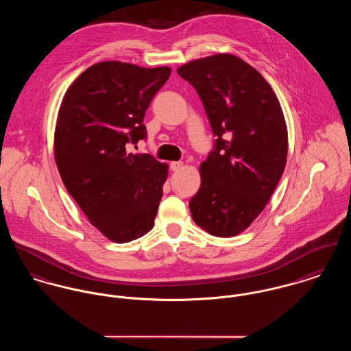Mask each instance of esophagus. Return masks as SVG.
<instances>
[{"label": "esophagus", "mask_w": 351, "mask_h": 351, "mask_svg": "<svg viewBox=\"0 0 351 351\" xmlns=\"http://www.w3.org/2000/svg\"><path fill=\"white\" fill-rule=\"evenodd\" d=\"M182 162H170V169L173 170V171H178L181 167H182Z\"/></svg>", "instance_id": "1"}]
</instances>
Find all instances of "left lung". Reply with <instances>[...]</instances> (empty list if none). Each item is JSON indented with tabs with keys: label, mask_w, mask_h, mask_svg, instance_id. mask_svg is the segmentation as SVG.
<instances>
[{
	"label": "left lung",
	"mask_w": 351,
	"mask_h": 351,
	"mask_svg": "<svg viewBox=\"0 0 351 351\" xmlns=\"http://www.w3.org/2000/svg\"><path fill=\"white\" fill-rule=\"evenodd\" d=\"M177 72L195 88L217 138L199 166L201 186L189 202L193 221L213 236H236L264 210L285 171L280 103L261 73L230 53L193 60Z\"/></svg>",
	"instance_id": "8db88e82"
}]
</instances>
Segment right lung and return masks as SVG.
Segmentation results:
<instances>
[{"label":"right lung","instance_id":"1","mask_svg":"<svg viewBox=\"0 0 351 351\" xmlns=\"http://www.w3.org/2000/svg\"><path fill=\"white\" fill-rule=\"evenodd\" d=\"M169 66L94 64L69 86L55 128V160L64 186L90 223L122 244L150 232L167 165L130 145L146 138L145 112Z\"/></svg>","mask_w":351,"mask_h":351}]
</instances>
